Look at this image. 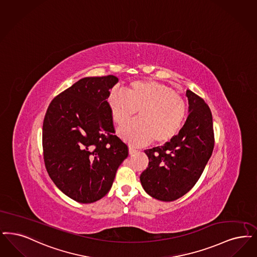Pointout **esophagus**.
Wrapping results in <instances>:
<instances>
[{
    "label": "esophagus",
    "mask_w": 257,
    "mask_h": 257,
    "mask_svg": "<svg viewBox=\"0 0 257 257\" xmlns=\"http://www.w3.org/2000/svg\"><path fill=\"white\" fill-rule=\"evenodd\" d=\"M135 153H137V150L136 149H134L133 147H131V146H129V154L133 155Z\"/></svg>",
    "instance_id": "1"
}]
</instances>
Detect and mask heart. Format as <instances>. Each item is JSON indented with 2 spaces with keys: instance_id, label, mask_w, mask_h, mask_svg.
<instances>
[{
  "instance_id": "heart-1",
  "label": "heart",
  "mask_w": 257,
  "mask_h": 257,
  "mask_svg": "<svg viewBox=\"0 0 257 257\" xmlns=\"http://www.w3.org/2000/svg\"><path fill=\"white\" fill-rule=\"evenodd\" d=\"M113 122L127 123L138 111L139 118L119 128L118 136L128 144L144 145L169 143L179 132L185 118L184 98L164 84L134 81L123 92H113L108 97Z\"/></svg>"
}]
</instances>
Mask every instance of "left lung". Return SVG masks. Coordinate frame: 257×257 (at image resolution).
Instances as JSON below:
<instances>
[{"label": "left lung", "mask_w": 257, "mask_h": 257, "mask_svg": "<svg viewBox=\"0 0 257 257\" xmlns=\"http://www.w3.org/2000/svg\"><path fill=\"white\" fill-rule=\"evenodd\" d=\"M186 96L189 114L179 134L164 146L144 151L149 164L141 183L148 195L164 202L181 198L195 185L214 147L208 105L190 90Z\"/></svg>", "instance_id": "8db88e82"}]
</instances>
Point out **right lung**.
I'll return each mask as SVG.
<instances>
[{
  "label": "right lung",
  "mask_w": 257,
  "mask_h": 257,
  "mask_svg": "<svg viewBox=\"0 0 257 257\" xmlns=\"http://www.w3.org/2000/svg\"><path fill=\"white\" fill-rule=\"evenodd\" d=\"M114 75L85 77L52 99L43 123V151L52 182L72 200L90 204L111 189L128 147L114 135L107 99Z\"/></svg>",
  "instance_id": "right-lung-1"
}]
</instances>
